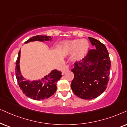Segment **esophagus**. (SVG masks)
I'll return each instance as SVG.
<instances>
[{
  "label": "esophagus",
  "mask_w": 127,
  "mask_h": 127,
  "mask_svg": "<svg viewBox=\"0 0 127 127\" xmlns=\"http://www.w3.org/2000/svg\"><path fill=\"white\" fill-rule=\"evenodd\" d=\"M69 70V66L68 65H66L64 67L63 69L62 70V74H65L66 72H67Z\"/></svg>",
  "instance_id": "esophagus-1"
}]
</instances>
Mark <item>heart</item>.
Instances as JSON below:
<instances>
[{"instance_id":"b5f03b06","label":"heart","mask_w":127,"mask_h":127,"mask_svg":"<svg viewBox=\"0 0 127 127\" xmlns=\"http://www.w3.org/2000/svg\"><path fill=\"white\" fill-rule=\"evenodd\" d=\"M89 43L86 40H74L63 43V47L69 53L75 52L77 59H81L86 55L89 49Z\"/></svg>"}]
</instances>
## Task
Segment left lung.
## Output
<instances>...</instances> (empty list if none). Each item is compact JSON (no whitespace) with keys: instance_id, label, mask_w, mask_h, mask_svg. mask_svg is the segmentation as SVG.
I'll list each match as a JSON object with an SVG mask.
<instances>
[{"instance_id":"left-lung-1","label":"left lung","mask_w":127,"mask_h":127,"mask_svg":"<svg viewBox=\"0 0 127 127\" xmlns=\"http://www.w3.org/2000/svg\"><path fill=\"white\" fill-rule=\"evenodd\" d=\"M95 49L90 50L82 61L74 63L71 71L74 74L71 88L80 98L91 99L102 94L107 89L111 67L110 56L105 45L89 37Z\"/></svg>"}]
</instances>
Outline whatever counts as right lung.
Wrapping results in <instances>:
<instances>
[{
    "mask_svg": "<svg viewBox=\"0 0 127 127\" xmlns=\"http://www.w3.org/2000/svg\"><path fill=\"white\" fill-rule=\"evenodd\" d=\"M52 37L50 36L37 35L32 37L25 43V44L30 41H51ZM20 50L19 52L16 62V74L17 83L20 89L23 94L27 97L35 100H42L47 99L53 95L57 90L56 83L62 77V72L57 70H53L50 73L40 80L37 81H30L24 78L22 75L20 69Z\"/></svg>",
    "mask_w": 127,
    "mask_h": 127,
    "instance_id": "obj_1",
    "label": "right lung"
}]
</instances>
